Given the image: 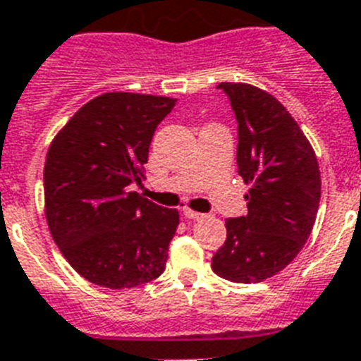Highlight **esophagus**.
Returning a JSON list of instances; mask_svg holds the SVG:
<instances>
[{
	"label": "esophagus",
	"mask_w": 361,
	"mask_h": 361,
	"mask_svg": "<svg viewBox=\"0 0 361 361\" xmlns=\"http://www.w3.org/2000/svg\"><path fill=\"white\" fill-rule=\"evenodd\" d=\"M183 216H185V219H190V221H200V219H204V213H198V211H192V209H189V207H185V209H183Z\"/></svg>",
	"instance_id": "1"
}]
</instances>
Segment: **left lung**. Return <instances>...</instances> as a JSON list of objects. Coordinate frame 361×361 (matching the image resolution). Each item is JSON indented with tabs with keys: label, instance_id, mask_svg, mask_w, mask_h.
I'll return each instance as SVG.
<instances>
[{
	"label": "left lung",
	"instance_id": "8db88e82",
	"mask_svg": "<svg viewBox=\"0 0 361 361\" xmlns=\"http://www.w3.org/2000/svg\"><path fill=\"white\" fill-rule=\"evenodd\" d=\"M219 87L239 122L237 169L250 189L248 215L228 219L211 267L230 282L259 283L302 250L317 216L321 172L310 140L274 96L248 83Z\"/></svg>",
	"mask_w": 361,
	"mask_h": 361
}]
</instances>
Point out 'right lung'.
<instances>
[{"label": "right lung", "mask_w": 361, "mask_h": 361, "mask_svg": "<svg viewBox=\"0 0 361 361\" xmlns=\"http://www.w3.org/2000/svg\"><path fill=\"white\" fill-rule=\"evenodd\" d=\"M176 98L104 92L59 130L44 163V215L78 274L130 289L165 271L178 209L155 206L131 181L145 180L154 131Z\"/></svg>", "instance_id": "obj_1"}]
</instances>
